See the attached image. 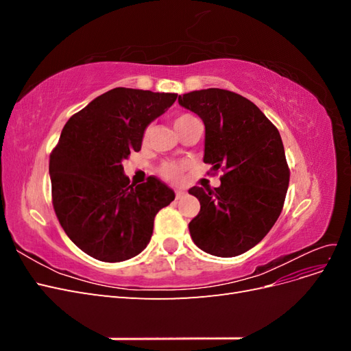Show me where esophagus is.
Here are the masks:
<instances>
[{
    "instance_id": "34e87169",
    "label": "esophagus",
    "mask_w": 351,
    "mask_h": 351,
    "mask_svg": "<svg viewBox=\"0 0 351 351\" xmlns=\"http://www.w3.org/2000/svg\"><path fill=\"white\" fill-rule=\"evenodd\" d=\"M184 195H186L184 190H182V189H176V197H177V199H182Z\"/></svg>"
}]
</instances>
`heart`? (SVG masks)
<instances>
[{
	"instance_id": "b5f03b06",
	"label": "heart",
	"mask_w": 351,
	"mask_h": 351,
	"mask_svg": "<svg viewBox=\"0 0 351 351\" xmlns=\"http://www.w3.org/2000/svg\"><path fill=\"white\" fill-rule=\"evenodd\" d=\"M196 119L192 114H180L174 119V127L177 129L178 125L184 124L186 121H190ZM147 136V130L145 133V137ZM184 169H186V164L184 162H180V161H171V162H164L161 167L158 168V173L161 174L164 178L167 180H171V182H178L180 178L183 177L184 174Z\"/></svg>"
}]
</instances>
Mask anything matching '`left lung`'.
<instances>
[{"mask_svg": "<svg viewBox=\"0 0 351 351\" xmlns=\"http://www.w3.org/2000/svg\"><path fill=\"white\" fill-rule=\"evenodd\" d=\"M178 104L205 124L204 162L224 171L219 187L189 190L200 202L190 236L214 256H239L268 234L284 206L290 169L280 132L231 90H193L180 95Z\"/></svg>", "mask_w": 351, "mask_h": 351, "instance_id": "obj_1", "label": "left lung"}]
</instances>
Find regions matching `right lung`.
Instances as JSON below:
<instances>
[{
	"label": "right lung",
	"instance_id": "add662e5",
	"mask_svg": "<svg viewBox=\"0 0 351 351\" xmlns=\"http://www.w3.org/2000/svg\"><path fill=\"white\" fill-rule=\"evenodd\" d=\"M177 93L115 88L70 117L49 156L52 205L76 246L102 262H121L149 243L159 209L176 195L156 177L130 184L123 159L141 151L145 129Z\"/></svg>",
	"mask_w": 351,
	"mask_h": 351
}]
</instances>
